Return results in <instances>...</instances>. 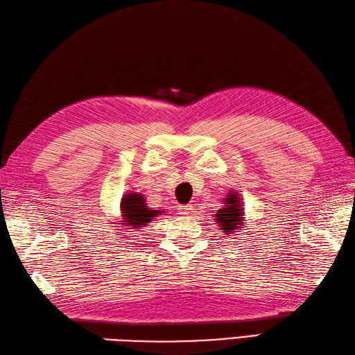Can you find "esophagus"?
<instances>
[{
    "instance_id": "esophagus-1",
    "label": "esophagus",
    "mask_w": 355,
    "mask_h": 355,
    "mask_svg": "<svg viewBox=\"0 0 355 355\" xmlns=\"http://www.w3.org/2000/svg\"><path fill=\"white\" fill-rule=\"evenodd\" d=\"M179 209H180V211H184V212H190V211L193 209V205H191V203H188V205H180Z\"/></svg>"
}]
</instances>
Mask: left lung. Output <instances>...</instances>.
I'll list each match as a JSON object with an SVG mask.
<instances>
[{
  "mask_svg": "<svg viewBox=\"0 0 355 355\" xmlns=\"http://www.w3.org/2000/svg\"><path fill=\"white\" fill-rule=\"evenodd\" d=\"M227 203L226 208L218 209L216 214V220L220 225V230H223L226 234H232L235 230H240V223L243 220V212L240 209V200L234 194H230L225 199Z\"/></svg>",
  "mask_w": 355,
  "mask_h": 355,
  "instance_id": "left-lung-1",
  "label": "left lung"
}]
</instances>
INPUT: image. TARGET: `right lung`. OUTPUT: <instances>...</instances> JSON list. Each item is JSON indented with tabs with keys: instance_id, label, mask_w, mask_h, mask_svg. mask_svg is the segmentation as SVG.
<instances>
[{
	"instance_id": "obj_1",
	"label": "right lung",
	"mask_w": 355,
	"mask_h": 355,
	"mask_svg": "<svg viewBox=\"0 0 355 355\" xmlns=\"http://www.w3.org/2000/svg\"><path fill=\"white\" fill-rule=\"evenodd\" d=\"M121 203L123 217L125 218V222L135 227H139L141 225L150 222L152 217H155L156 214V211H150L146 207L143 196L137 193H130L125 196Z\"/></svg>"
}]
</instances>
